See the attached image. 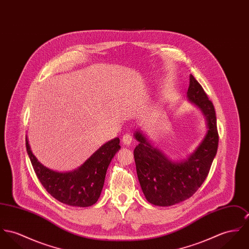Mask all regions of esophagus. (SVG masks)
Wrapping results in <instances>:
<instances>
[{"label":"esophagus","mask_w":249,"mask_h":249,"mask_svg":"<svg viewBox=\"0 0 249 249\" xmlns=\"http://www.w3.org/2000/svg\"><path fill=\"white\" fill-rule=\"evenodd\" d=\"M132 141H133V137H132L131 134H128L123 135V137H122V142H123L124 145L130 146L131 143H132Z\"/></svg>","instance_id":"obj_1"}]
</instances>
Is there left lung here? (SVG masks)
Wrapping results in <instances>:
<instances>
[{"mask_svg": "<svg viewBox=\"0 0 249 249\" xmlns=\"http://www.w3.org/2000/svg\"><path fill=\"white\" fill-rule=\"evenodd\" d=\"M187 96L201 110L208 127L204 139L187 159L172 161L153 148L139 130L134 134L139 142L134 152L138 181L146 199L154 206H173L192 197L206 180L217 153L219 135L214 106L192 75Z\"/></svg>", "mask_w": 249, "mask_h": 249, "instance_id": "8db88e82", "label": "left lung"}]
</instances>
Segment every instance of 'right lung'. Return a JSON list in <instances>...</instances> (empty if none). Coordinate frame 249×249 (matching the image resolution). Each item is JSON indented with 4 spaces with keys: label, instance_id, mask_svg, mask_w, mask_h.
<instances>
[{
    "label": "right lung",
    "instance_id": "1",
    "mask_svg": "<svg viewBox=\"0 0 249 249\" xmlns=\"http://www.w3.org/2000/svg\"><path fill=\"white\" fill-rule=\"evenodd\" d=\"M25 142L33 169L46 192L63 204L80 208L96 204L104 185L107 169L120 149V141L116 137L102 145L77 170L58 172L40 164L31 152L27 138Z\"/></svg>",
    "mask_w": 249,
    "mask_h": 249
}]
</instances>
